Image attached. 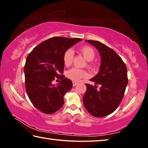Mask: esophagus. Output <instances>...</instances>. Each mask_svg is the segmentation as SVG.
Masks as SVG:
<instances>
[{
    "label": "esophagus",
    "mask_w": 148,
    "mask_h": 148,
    "mask_svg": "<svg viewBox=\"0 0 148 148\" xmlns=\"http://www.w3.org/2000/svg\"><path fill=\"white\" fill-rule=\"evenodd\" d=\"M77 84V82H72V86H73L74 87L76 86Z\"/></svg>",
    "instance_id": "obj_1"
}]
</instances>
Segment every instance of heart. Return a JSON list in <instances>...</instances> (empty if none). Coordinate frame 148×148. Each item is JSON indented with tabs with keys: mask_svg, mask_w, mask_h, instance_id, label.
<instances>
[{
	"mask_svg": "<svg viewBox=\"0 0 148 148\" xmlns=\"http://www.w3.org/2000/svg\"><path fill=\"white\" fill-rule=\"evenodd\" d=\"M79 51L83 55L87 61H91L94 59L95 56V52L94 49L90 46H84L79 48ZM74 53L71 49L66 50L62 56V61L66 66H69L72 64L73 61ZM88 73L86 71L80 69L76 67L72 68L66 72V76L69 79L74 82H78L82 78H85L87 77Z\"/></svg>",
	"mask_w": 148,
	"mask_h": 148,
	"instance_id": "b5f03b06",
	"label": "heart"
}]
</instances>
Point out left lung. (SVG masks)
Returning a JSON list of instances; mask_svg holds the SVG:
<instances>
[{"mask_svg": "<svg viewBox=\"0 0 148 148\" xmlns=\"http://www.w3.org/2000/svg\"><path fill=\"white\" fill-rule=\"evenodd\" d=\"M86 41L98 49L101 63L98 74L90 79L96 86L86 84L84 105L92 116L104 117L113 113L121 103L128 84L127 67L114 49L99 41ZM98 84L101 85L99 90L96 88Z\"/></svg>", "mask_w": 148, "mask_h": 148, "instance_id": "obj_1", "label": "left lung"}]
</instances>
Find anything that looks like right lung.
<instances>
[{
	"mask_svg": "<svg viewBox=\"0 0 148 148\" xmlns=\"http://www.w3.org/2000/svg\"><path fill=\"white\" fill-rule=\"evenodd\" d=\"M81 40L52 37L35 47L27 56L24 66L26 91L34 106L43 113L54 114L63 106L64 95L72 89V82L62 75V56ZM55 79H61L56 86L52 84Z\"/></svg>",
	"mask_w": 148,
	"mask_h": 148,
	"instance_id": "1",
	"label": "right lung"
}]
</instances>
